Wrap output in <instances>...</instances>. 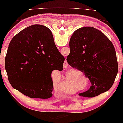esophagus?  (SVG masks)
I'll return each mask as SVG.
<instances>
[{
	"label": "esophagus",
	"instance_id": "esophagus-1",
	"mask_svg": "<svg viewBox=\"0 0 123 123\" xmlns=\"http://www.w3.org/2000/svg\"><path fill=\"white\" fill-rule=\"evenodd\" d=\"M68 65V62L65 60V61L64 62V68L67 67Z\"/></svg>",
	"mask_w": 123,
	"mask_h": 123
}]
</instances>
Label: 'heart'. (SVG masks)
I'll list each match as a JSON object with an SVG mask.
<instances>
[{
    "label": "heart",
    "instance_id": "obj_1",
    "mask_svg": "<svg viewBox=\"0 0 123 123\" xmlns=\"http://www.w3.org/2000/svg\"><path fill=\"white\" fill-rule=\"evenodd\" d=\"M78 73L79 74H81V72H80L79 71H78ZM70 80V79H69V78H68H68H67V79H65L64 80V81H63V84L64 85H65V84H67V83H69V81H70V80Z\"/></svg>",
    "mask_w": 123,
    "mask_h": 123
}]
</instances>
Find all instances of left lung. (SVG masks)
Instances as JSON below:
<instances>
[{
	"label": "left lung",
	"mask_w": 123,
	"mask_h": 123,
	"mask_svg": "<svg viewBox=\"0 0 123 123\" xmlns=\"http://www.w3.org/2000/svg\"><path fill=\"white\" fill-rule=\"evenodd\" d=\"M69 47L67 62L83 72L92 84L79 95L92 98L109 90L118 73V65L114 47L108 37L93 27H82L73 34Z\"/></svg>",
	"instance_id": "left-lung-1"
}]
</instances>
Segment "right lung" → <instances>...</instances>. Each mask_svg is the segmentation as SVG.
<instances>
[{"instance_id": "1", "label": "right lung", "mask_w": 123, "mask_h": 123, "mask_svg": "<svg viewBox=\"0 0 123 123\" xmlns=\"http://www.w3.org/2000/svg\"><path fill=\"white\" fill-rule=\"evenodd\" d=\"M64 60L50 30L35 24L13 37L7 50L5 67L14 89L31 98L48 99L54 89L51 73L63 70Z\"/></svg>"}]
</instances>
